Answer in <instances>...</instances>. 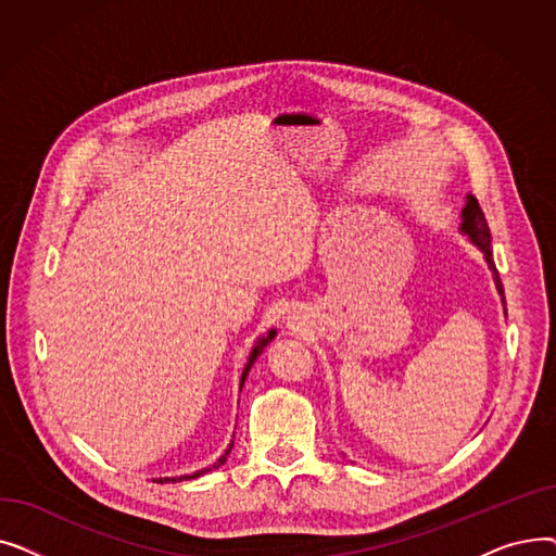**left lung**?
Returning <instances> with one entry per match:
<instances>
[{
    "instance_id": "1",
    "label": "left lung",
    "mask_w": 556,
    "mask_h": 556,
    "mask_svg": "<svg viewBox=\"0 0 556 556\" xmlns=\"http://www.w3.org/2000/svg\"><path fill=\"white\" fill-rule=\"evenodd\" d=\"M462 231L469 233V239L484 252V258L489 263V270L493 273V279H495V288H498V293H501L503 304H505L503 281L498 277V270H495V263H493V256H491V231H489L484 212L480 210V204H478V200L473 195L466 198V207L462 212Z\"/></svg>"
}]
</instances>
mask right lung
Segmentation results:
<instances>
[{
  "label": "right lung",
  "mask_w": 556,
  "mask_h": 556,
  "mask_svg": "<svg viewBox=\"0 0 556 556\" xmlns=\"http://www.w3.org/2000/svg\"><path fill=\"white\" fill-rule=\"evenodd\" d=\"M275 338V331H270L266 338H261L258 340V344L252 349V354H250V358H248V365H245V369H243V376H241V386H243V381H245V376H248V371H250V367L254 365V361H256V356L263 352V346H266L270 340ZM233 444V442H231ZM231 444H229V448L225 451V455L214 464V466H210V469H202V471H195V473H191V476H180V478H160V480H155V482H182V480H193V478H200V476H204L207 471H212V469H218L220 464H225V459H227V455H229V451H231Z\"/></svg>",
  "instance_id": "add662e5"
}]
</instances>
